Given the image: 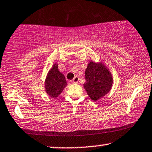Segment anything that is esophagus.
<instances>
[{
	"instance_id": "obj_1",
	"label": "esophagus",
	"mask_w": 152,
	"mask_h": 152,
	"mask_svg": "<svg viewBox=\"0 0 152 152\" xmlns=\"http://www.w3.org/2000/svg\"><path fill=\"white\" fill-rule=\"evenodd\" d=\"M78 80H79V78H78L77 76H76L74 78V79L72 80V82L73 83H77L78 82Z\"/></svg>"
}]
</instances>
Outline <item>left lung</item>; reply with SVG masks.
<instances>
[{"instance_id":"left-lung-1","label":"left lung","mask_w":152,"mask_h":152,"mask_svg":"<svg viewBox=\"0 0 152 152\" xmlns=\"http://www.w3.org/2000/svg\"><path fill=\"white\" fill-rule=\"evenodd\" d=\"M83 87L92 100L97 102L110 91L114 79L110 71L103 62L90 61L85 72Z\"/></svg>"}]
</instances>
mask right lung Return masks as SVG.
I'll return each instance as SVG.
<instances>
[{"mask_svg":"<svg viewBox=\"0 0 152 152\" xmlns=\"http://www.w3.org/2000/svg\"><path fill=\"white\" fill-rule=\"evenodd\" d=\"M67 86L64 75L58 69L57 63L53 65L46 76L45 90L46 93L53 98H57Z\"/></svg>","mask_w":152,"mask_h":152,"instance_id":"1","label":"right lung"}]
</instances>
